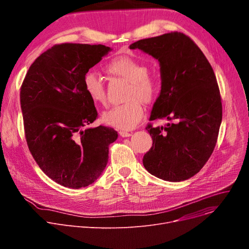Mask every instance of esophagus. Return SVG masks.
<instances>
[{
	"mask_svg": "<svg viewBox=\"0 0 249 249\" xmlns=\"http://www.w3.org/2000/svg\"><path fill=\"white\" fill-rule=\"evenodd\" d=\"M119 134H120V136H122V137H130L132 135V133H130V132H127V131H120L119 132Z\"/></svg>",
	"mask_w": 249,
	"mask_h": 249,
	"instance_id": "1",
	"label": "esophagus"
}]
</instances>
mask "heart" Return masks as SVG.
<instances>
[{
    "instance_id": "1",
    "label": "heart",
    "mask_w": 249,
    "mask_h": 249,
    "mask_svg": "<svg viewBox=\"0 0 249 249\" xmlns=\"http://www.w3.org/2000/svg\"><path fill=\"white\" fill-rule=\"evenodd\" d=\"M107 71L130 83L126 100L103 114V121L118 129L131 130L135 128L144 115L140 101L152 103L160 91V81L148 74L146 65L128 55L114 58L107 67ZM83 85L88 97L96 104H106L107 96L101 75L95 71H88L83 77Z\"/></svg>"
}]
</instances>
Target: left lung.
Returning <instances> with one entry per match:
<instances>
[{"label":"left lung","instance_id":"obj_1","mask_svg":"<svg viewBox=\"0 0 249 249\" xmlns=\"http://www.w3.org/2000/svg\"><path fill=\"white\" fill-rule=\"evenodd\" d=\"M129 47L160 61L161 89L149 120L173 121L147 125L152 147L143 165L164 180L188 179L208 161L218 138L222 103L214 71L198 45L180 32L141 39Z\"/></svg>","mask_w":249,"mask_h":249}]
</instances>
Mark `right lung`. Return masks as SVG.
Returning a JSON list of instances; mask_svg holds the SVG:
<instances>
[{
  "label": "right lung",
  "mask_w": 249,
  "mask_h": 249,
  "mask_svg": "<svg viewBox=\"0 0 249 249\" xmlns=\"http://www.w3.org/2000/svg\"><path fill=\"white\" fill-rule=\"evenodd\" d=\"M112 49L102 44L62 43L31 64L20 90L25 137L33 159L57 184L88 187L108 162L113 128H86L98 117L83 77Z\"/></svg>",
  "instance_id": "add662e5"
}]
</instances>
